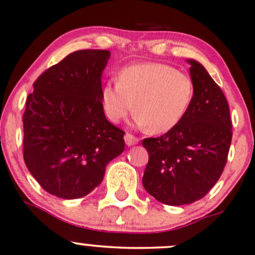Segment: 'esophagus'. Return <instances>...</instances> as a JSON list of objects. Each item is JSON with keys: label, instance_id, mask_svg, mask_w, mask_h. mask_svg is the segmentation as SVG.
<instances>
[{"label": "esophagus", "instance_id": "1", "mask_svg": "<svg viewBox=\"0 0 255 255\" xmlns=\"http://www.w3.org/2000/svg\"><path fill=\"white\" fill-rule=\"evenodd\" d=\"M125 142L127 146H134V144H136L138 142V138L135 137L134 135L127 133L125 135Z\"/></svg>", "mask_w": 255, "mask_h": 255}]
</instances>
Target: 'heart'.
<instances>
[{
  "instance_id": "b5f03b06",
  "label": "heart",
  "mask_w": 255,
  "mask_h": 255,
  "mask_svg": "<svg viewBox=\"0 0 255 255\" xmlns=\"http://www.w3.org/2000/svg\"><path fill=\"white\" fill-rule=\"evenodd\" d=\"M193 83L186 74L163 63L126 67L118 82H106L101 90L105 114L120 122L134 111L136 120L153 133L173 129L185 117L193 99Z\"/></svg>"
}]
</instances>
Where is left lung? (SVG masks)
I'll return each mask as SVG.
<instances>
[{"label": "left lung", "instance_id": "left-lung-1", "mask_svg": "<svg viewBox=\"0 0 255 255\" xmlns=\"http://www.w3.org/2000/svg\"><path fill=\"white\" fill-rule=\"evenodd\" d=\"M187 62L194 89L188 111L173 129L142 141L149 155L142 185L169 206L193 204L211 191L224 172L232 141L230 107L221 88L201 63Z\"/></svg>", "mask_w": 255, "mask_h": 255}]
</instances>
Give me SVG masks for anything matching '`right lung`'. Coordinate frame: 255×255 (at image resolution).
<instances>
[{
    "label": "right lung",
    "mask_w": 255,
    "mask_h": 255,
    "mask_svg": "<svg viewBox=\"0 0 255 255\" xmlns=\"http://www.w3.org/2000/svg\"><path fill=\"white\" fill-rule=\"evenodd\" d=\"M108 50H77L34 82L23 114L25 166L44 191L79 199L102 182L125 149V131L105 117L101 77Z\"/></svg>",
    "instance_id": "right-lung-1"
}]
</instances>
